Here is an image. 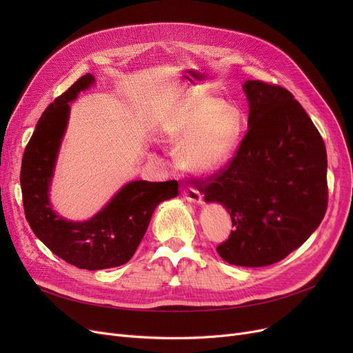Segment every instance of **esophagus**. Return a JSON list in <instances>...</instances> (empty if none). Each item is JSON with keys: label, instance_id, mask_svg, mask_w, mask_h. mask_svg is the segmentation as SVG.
<instances>
[{"label": "esophagus", "instance_id": "esophagus-1", "mask_svg": "<svg viewBox=\"0 0 353 353\" xmlns=\"http://www.w3.org/2000/svg\"><path fill=\"white\" fill-rule=\"evenodd\" d=\"M181 194H183L184 199L192 201V203H201V194L196 189H193V188L183 189Z\"/></svg>", "mask_w": 353, "mask_h": 353}]
</instances>
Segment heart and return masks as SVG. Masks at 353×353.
<instances>
[{"label":"heart","instance_id":"b5f03b06","mask_svg":"<svg viewBox=\"0 0 353 353\" xmlns=\"http://www.w3.org/2000/svg\"><path fill=\"white\" fill-rule=\"evenodd\" d=\"M242 119L226 103L205 100L180 108L165 124L179 161L189 170L205 173L217 169L233 153L239 141Z\"/></svg>","mask_w":353,"mask_h":353}]
</instances>
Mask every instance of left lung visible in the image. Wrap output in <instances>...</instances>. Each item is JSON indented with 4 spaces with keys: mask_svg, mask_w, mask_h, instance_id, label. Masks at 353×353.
Returning <instances> with one entry per match:
<instances>
[{
    "mask_svg": "<svg viewBox=\"0 0 353 353\" xmlns=\"http://www.w3.org/2000/svg\"><path fill=\"white\" fill-rule=\"evenodd\" d=\"M249 128L234 156L196 179L206 201L229 210L232 233L216 250L230 265L261 268L282 261L318 229L327 209L323 139L293 94L249 80Z\"/></svg>",
    "mask_w": 353,
    "mask_h": 353,
    "instance_id": "left-lung-1",
    "label": "left lung"
}]
</instances>
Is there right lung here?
<instances>
[{
	"label": "right lung",
	"instance_id": "add662e5",
	"mask_svg": "<svg viewBox=\"0 0 353 353\" xmlns=\"http://www.w3.org/2000/svg\"><path fill=\"white\" fill-rule=\"evenodd\" d=\"M92 83L94 77L87 72L46 108L26 147L20 181L26 219L35 236L67 263L99 270L121 266L133 257L154 209L179 194V183L130 181L87 221H68L52 212L48 188L65 132L68 103Z\"/></svg>",
	"mask_w": 353,
	"mask_h": 353
}]
</instances>
